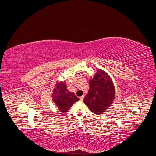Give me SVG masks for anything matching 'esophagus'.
<instances>
[{"instance_id":"1","label":"esophagus","mask_w":156,"mask_h":156,"mask_svg":"<svg viewBox=\"0 0 156 156\" xmlns=\"http://www.w3.org/2000/svg\"><path fill=\"white\" fill-rule=\"evenodd\" d=\"M79 98H80V100H81V101H83V99H84V96H82L80 97Z\"/></svg>"}]
</instances>
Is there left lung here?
<instances>
[{
  "instance_id": "1",
  "label": "left lung",
  "mask_w": 156,
  "mask_h": 156,
  "mask_svg": "<svg viewBox=\"0 0 156 156\" xmlns=\"http://www.w3.org/2000/svg\"><path fill=\"white\" fill-rule=\"evenodd\" d=\"M90 89L84 98L89 109L96 115H101L113 103L115 89L110 76L104 71L98 69L90 79Z\"/></svg>"
}]
</instances>
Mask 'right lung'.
Masks as SVG:
<instances>
[{"label":"right lung","mask_w":156,"mask_h":156,"mask_svg":"<svg viewBox=\"0 0 156 156\" xmlns=\"http://www.w3.org/2000/svg\"><path fill=\"white\" fill-rule=\"evenodd\" d=\"M52 97L54 103L62 112H68L73 103L79 100L74 93L68 90L66 84L64 82L56 84Z\"/></svg>","instance_id":"right-lung-1"}]
</instances>
